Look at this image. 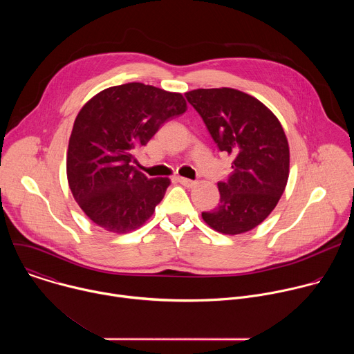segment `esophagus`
<instances>
[{
	"mask_svg": "<svg viewBox=\"0 0 354 354\" xmlns=\"http://www.w3.org/2000/svg\"><path fill=\"white\" fill-rule=\"evenodd\" d=\"M176 180H178L180 185L186 186V187H193V186L196 185V182H194V180H190V179H187V178H182V176H178V178H176Z\"/></svg>",
	"mask_w": 354,
	"mask_h": 354,
	"instance_id": "obj_1",
	"label": "esophagus"
}]
</instances>
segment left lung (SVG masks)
I'll list each match as a JSON object with an SVG mask.
<instances>
[{"label":"left lung","mask_w":354,"mask_h":354,"mask_svg":"<svg viewBox=\"0 0 354 354\" xmlns=\"http://www.w3.org/2000/svg\"><path fill=\"white\" fill-rule=\"evenodd\" d=\"M232 172L218 182L220 203L201 217L216 231L236 235L259 225L276 207L288 179L290 151L279 119L257 97L232 88L185 93Z\"/></svg>","instance_id":"8db88e82"}]
</instances>
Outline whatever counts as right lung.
Listing matches in <instances>:
<instances>
[{
	"mask_svg": "<svg viewBox=\"0 0 354 354\" xmlns=\"http://www.w3.org/2000/svg\"><path fill=\"white\" fill-rule=\"evenodd\" d=\"M186 109L180 93L141 82L104 89L82 106L68 142L67 178L96 225L124 234L153 216L171 182L137 171L134 153Z\"/></svg>",
	"mask_w": 354,
	"mask_h": 354,
	"instance_id": "add662e5",
	"label": "right lung"
}]
</instances>
